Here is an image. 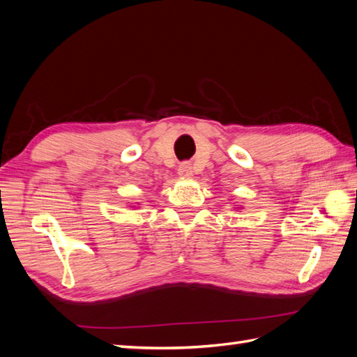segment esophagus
<instances>
[{
  "label": "esophagus",
  "instance_id": "34e87169",
  "mask_svg": "<svg viewBox=\"0 0 357 357\" xmlns=\"http://www.w3.org/2000/svg\"><path fill=\"white\" fill-rule=\"evenodd\" d=\"M177 172H178V176H180L181 178H189V177L192 176L193 171H192L190 164H188V162H183V164H180Z\"/></svg>",
  "mask_w": 357,
  "mask_h": 357
}]
</instances>
